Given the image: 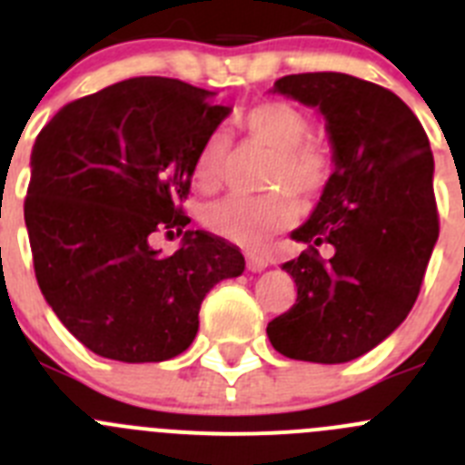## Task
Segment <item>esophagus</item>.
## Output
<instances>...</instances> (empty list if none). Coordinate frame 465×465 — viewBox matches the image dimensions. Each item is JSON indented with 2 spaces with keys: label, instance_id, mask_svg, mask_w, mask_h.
<instances>
[{
  "label": "esophagus",
  "instance_id": "obj_1",
  "mask_svg": "<svg viewBox=\"0 0 465 465\" xmlns=\"http://www.w3.org/2000/svg\"><path fill=\"white\" fill-rule=\"evenodd\" d=\"M245 262H248V269L254 271V273H257V271H263L266 266H269V259H263L262 254H254V252L245 254Z\"/></svg>",
  "mask_w": 465,
  "mask_h": 465
}]
</instances>
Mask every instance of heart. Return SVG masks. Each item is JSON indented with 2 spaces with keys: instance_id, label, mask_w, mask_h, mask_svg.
I'll return each instance as SVG.
<instances>
[{
  "instance_id": "obj_1",
  "label": "heart",
  "mask_w": 465,
  "mask_h": 465,
  "mask_svg": "<svg viewBox=\"0 0 465 465\" xmlns=\"http://www.w3.org/2000/svg\"><path fill=\"white\" fill-rule=\"evenodd\" d=\"M238 127L250 139L273 148V157L263 171V185L273 187L263 194H229L203 206L202 220L213 233L242 245H257L269 233L290 227L296 217L294 194L317 199L329 190L336 173L333 150L311 139V118L299 106L282 99H269L245 108ZM229 162V136L215 129L206 136L194 157V183L213 190L223 183Z\"/></svg>"
}]
</instances>
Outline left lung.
<instances>
[{
    "mask_svg": "<svg viewBox=\"0 0 465 465\" xmlns=\"http://www.w3.org/2000/svg\"><path fill=\"white\" fill-rule=\"evenodd\" d=\"M275 92L320 108L336 173L292 233L308 245L282 263L296 303L266 333L296 361H352L394 331L420 296L440 232L429 136L394 92L347 74H292ZM324 242L334 248L329 260L319 254Z\"/></svg>",
    "mask_w": 465,
    "mask_h": 465,
    "instance_id": "8db88e82",
    "label": "left lung"
}]
</instances>
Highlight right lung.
<instances>
[{"label":"right lung","instance_id":"obj_1","mask_svg":"<svg viewBox=\"0 0 465 465\" xmlns=\"http://www.w3.org/2000/svg\"><path fill=\"white\" fill-rule=\"evenodd\" d=\"M213 92L175 78L120 81L69 102L39 132L25 224L36 282L62 324L99 357L166 361L199 331L202 301L245 269L241 250L183 233L194 157L229 115Z\"/></svg>","mask_w":465,"mask_h":465}]
</instances>
